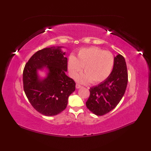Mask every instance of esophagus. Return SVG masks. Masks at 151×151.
I'll return each mask as SVG.
<instances>
[{
    "mask_svg": "<svg viewBox=\"0 0 151 151\" xmlns=\"http://www.w3.org/2000/svg\"><path fill=\"white\" fill-rule=\"evenodd\" d=\"M82 88V86H81V85L78 84H76V89H78V88Z\"/></svg>",
    "mask_w": 151,
    "mask_h": 151,
    "instance_id": "34e87169",
    "label": "esophagus"
}]
</instances>
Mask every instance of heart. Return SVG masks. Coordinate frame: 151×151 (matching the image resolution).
Masks as SVG:
<instances>
[{"mask_svg":"<svg viewBox=\"0 0 151 151\" xmlns=\"http://www.w3.org/2000/svg\"><path fill=\"white\" fill-rule=\"evenodd\" d=\"M114 58L109 51H104L98 47H91L80 50L76 57L70 56L68 60V69L70 75L76 78L82 72L84 74L78 76L77 81L86 84H98L110 75L114 68Z\"/></svg>","mask_w":151,"mask_h":151,"instance_id":"obj_1","label":"heart"}]
</instances>
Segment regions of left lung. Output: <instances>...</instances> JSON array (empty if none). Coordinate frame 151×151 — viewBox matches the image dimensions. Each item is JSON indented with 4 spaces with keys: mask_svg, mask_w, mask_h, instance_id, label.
Segmentation results:
<instances>
[{
    "mask_svg": "<svg viewBox=\"0 0 151 151\" xmlns=\"http://www.w3.org/2000/svg\"><path fill=\"white\" fill-rule=\"evenodd\" d=\"M128 83V72L124 57L118 54L114 58L111 74L104 82L89 89L90 95L86 106L97 115L108 114L117 106L123 98Z\"/></svg>",
    "mask_w": 151,
    "mask_h": 151,
    "instance_id": "1",
    "label": "left lung"
}]
</instances>
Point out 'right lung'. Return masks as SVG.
<instances>
[{
    "label": "right lung",
    "mask_w": 151,
    "mask_h": 151,
    "mask_svg": "<svg viewBox=\"0 0 151 151\" xmlns=\"http://www.w3.org/2000/svg\"><path fill=\"white\" fill-rule=\"evenodd\" d=\"M62 47L37 51L26 63L22 73L23 89L33 108L46 116L61 113L67 107L69 96L75 90V82L65 75L67 58ZM45 67L47 76L39 78L37 70Z\"/></svg>",
    "instance_id": "add662e5"
}]
</instances>
